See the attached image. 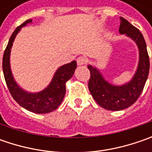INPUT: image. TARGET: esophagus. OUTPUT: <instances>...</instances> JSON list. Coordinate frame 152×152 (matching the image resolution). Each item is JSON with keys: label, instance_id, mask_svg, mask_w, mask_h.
Here are the masks:
<instances>
[{"label": "esophagus", "instance_id": "34e87169", "mask_svg": "<svg viewBox=\"0 0 152 152\" xmlns=\"http://www.w3.org/2000/svg\"><path fill=\"white\" fill-rule=\"evenodd\" d=\"M86 62H87V60H86V58H85L84 56H79V58L77 59V63H78V65H79V66L84 65Z\"/></svg>", "mask_w": 152, "mask_h": 152}]
</instances>
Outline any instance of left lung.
Here are the masks:
<instances>
[{"instance_id": "1", "label": "left lung", "mask_w": 152, "mask_h": 152, "mask_svg": "<svg viewBox=\"0 0 152 152\" xmlns=\"http://www.w3.org/2000/svg\"><path fill=\"white\" fill-rule=\"evenodd\" d=\"M120 20L119 33L131 38L140 50V61L133 79L125 85H113L105 80L97 68L88 66L91 72L88 84L91 94L98 105L110 111L124 110L137 101L143 91L150 70L149 56L142 34L125 18L121 17Z\"/></svg>"}]
</instances>
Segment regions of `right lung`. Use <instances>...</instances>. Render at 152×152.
I'll return each instance as SVG.
<instances>
[{
    "label": "right lung",
    "mask_w": 152,
    "mask_h": 152,
    "mask_svg": "<svg viewBox=\"0 0 152 152\" xmlns=\"http://www.w3.org/2000/svg\"><path fill=\"white\" fill-rule=\"evenodd\" d=\"M29 23H32V19H28L18 27L10 37L3 55V73L12 96L21 107L34 113H48L56 110L62 102L66 93V82L73 77L77 67V62L73 61L59 67L54 74L50 84L44 91L38 93H28L20 88L15 82L12 74L10 67V52L15 37L20 31L21 28Z\"/></svg>",
    "instance_id": "obj_1"
}]
</instances>
